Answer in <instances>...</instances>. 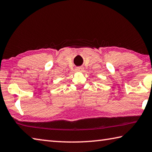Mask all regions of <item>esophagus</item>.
Instances as JSON below:
<instances>
[{
	"label": "esophagus",
	"instance_id": "esophagus-1",
	"mask_svg": "<svg viewBox=\"0 0 152 152\" xmlns=\"http://www.w3.org/2000/svg\"><path fill=\"white\" fill-rule=\"evenodd\" d=\"M76 70L77 71H83V68H82L81 66H79V67L77 68Z\"/></svg>",
	"mask_w": 152,
	"mask_h": 152
}]
</instances>
